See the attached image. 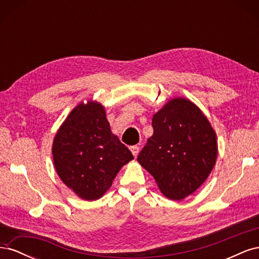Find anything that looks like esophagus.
Here are the masks:
<instances>
[{"label":"esophagus","mask_w":259,"mask_h":259,"mask_svg":"<svg viewBox=\"0 0 259 259\" xmlns=\"http://www.w3.org/2000/svg\"><path fill=\"white\" fill-rule=\"evenodd\" d=\"M130 149H131V151H132V153L134 156H136L138 154V152H139V147L138 146H132Z\"/></svg>","instance_id":"esophagus-1"}]
</instances>
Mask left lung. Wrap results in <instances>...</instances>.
<instances>
[{"instance_id": "8db88e82", "label": "left lung", "mask_w": 259, "mask_h": 259, "mask_svg": "<svg viewBox=\"0 0 259 259\" xmlns=\"http://www.w3.org/2000/svg\"><path fill=\"white\" fill-rule=\"evenodd\" d=\"M153 135L137 160L150 173L161 192L182 200L205 182L217 158L216 134L200 109L175 98L152 117Z\"/></svg>"}]
</instances>
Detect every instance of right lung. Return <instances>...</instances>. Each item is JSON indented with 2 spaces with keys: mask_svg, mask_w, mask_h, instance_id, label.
<instances>
[{
  "mask_svg": "<svg viewBox=\"0 0 259 259\" xmlns=\"http://www.w3.org/2000/svg\"><path fill=\"white\" fill-rule=\"evenodd\" d=\"M52 152L60 179L88 201L103 197L121 167L134 159L95 101L73 109L58 130Z\"/></svg>",
  "mask_w": 259,
  "mask_h": 259,
  "instance_id": "add662e5",
  "label": "right lung"
}]
</instances>
